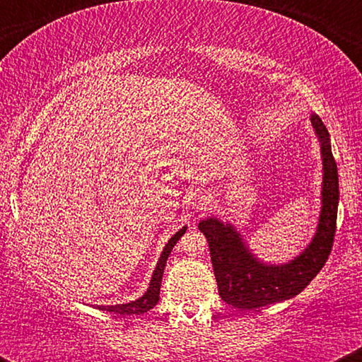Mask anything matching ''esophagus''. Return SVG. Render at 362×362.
<instances>
[{
	"label": "esophagus",
	"mask_w": 362,
	"mask_h": 362,
	"mask_svg": "<svg viewBox=\"0 0 362 362\" xmlns=\"http://www.w3.org/2000/svg\"><path fill=\"white\" fill-rule=\"evenodd\" d=\"M197 202H199V209H207V207L211 206V199L207 197V195H201V197L197 199Z\"/></svg>",
	"instance_id": "1"
}]
</instances>
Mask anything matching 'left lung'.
Returning <instances> with one entry per match:
<instances>
[{
	"label": "left lung",
	"mask_w": 362,
	"mask_h": 362,
	"mask_svg": "<svg viewBox=\"0 0 362 362\" xmlns=\"http://www.w3.org/2000/svg\"><path fill=\"white\" fill-rule=\"evenodd\" d=\"M310 120L322 156V207L313 238L296 257L282 264L264 262L233 223H223L216 216L199 223L209 243L219 296L235 308L253 310L291 300L313 281L330 255L337 223L339 173L325 124L317 114H311Z\"/></svg>",
	"instance_id": "8db88e82"
}]
</instances>
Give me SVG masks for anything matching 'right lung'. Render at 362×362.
<instances>
[{
	"label": "right lung",
	"instance_id": "obj_1",
	"mask_svg": "<svg viewBox=\"0 0 362 362\" xmlns=\"http://www.w3.org/2000/svg\"><path fill=\"white\" fill-rule=\"evenodd\" d=\"M185 231H187V226L182 228V230H178L177 233L168 240V243L165 245L163 252H161L160 259L156 262L155 271H153L148 289L144 291L143 296L134 301L122 303V305H107V306L97 305V308L103 311H110V313H117V315H143L151 310L158 303V300H160V286H161V279H163V271H165V265H167L170 252L173 250V247H175L178 240H180V236L184 235Z\"/></svg>",
	"mask_w": 362,
	"mask_h": 362
}]
</instances>
